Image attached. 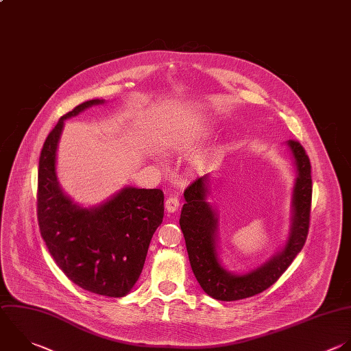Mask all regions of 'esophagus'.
Returning <instances> with one entry per match:
<instances>
[{
	"mask_svg": "<svg viewBox=\"0 0 351 351\" xmlns=\"http://www.w3.org/2000/svg\"><path fill=\"white\" fill-rule=\"evenodd\" d=\"M165 207H166V210L169 211V213H174V211H177L178 210V207H180V199L177 197V196H169L167 199H166V202H165Z\"/></svg>",
	"mask_w": 351,
	"mask_h": 351,
	"instance_id": "obj_1",
	"label": "esophagus"
}]
</instances>
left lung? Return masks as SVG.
I'll return each instance as SVG.
<instances>
[{
	"mask_svg": "<svg viewBox=\"0 0 351 351\" xmlns=\"http://www.w3.org/2000/svg\"><path fill=\"white\" fill-rule=\"evenodd\" d=\"M287 145L298 173L292 192L289 236L280 252L248 273L233 274L221 265L217 252L218 218L207 202V176L193 181L184 192L186 203L181 210L180 226L191 267L203 291L214 299L230 302L261 293L280 278L304 245L310 222L311 166L299 141L288 140Z\"/></svg>",
	"mask_w": 351,
	"mask_h": 351,
	"instance_id": "left-lung-1",
	"label": "left lung"
}]
</instances>
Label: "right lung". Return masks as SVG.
Segmentation results:
<instances>
[{"label":"right lung","mask_w":351,"mask_h":351,"mask_svg":"<svg viewBox=\"0 0 351 351\" xmlns=\"http://www.w3.org/2000/svg\"><path fill=\"white\" fill-rule=\"evenodd\" d=\"M89 100L63 115L47 137L38 167L41 236L63 273L78 287L122 298L138 280L151 239L163 221V192L125 186L107 202L84 208L60 188L56 151L64 121L103 104Z\"/></svg>","instance_id":"right-lung-1"}]
</instances>
